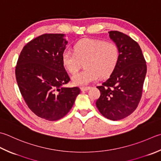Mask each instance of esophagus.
Here are the masks:
<instances>
[{"mask_svg": "<svg viewBox=\"0 0 161 161\" xmlns=\"http://www.w3.org/2000/svg\"><path fill=\"white\" fill-rule=\"evenodd\" d=\"M90 88L91 87H89V86H83L81 88V91H86L89 89H90Z\"/></svg>", "mask_w": 161, "mask_h": 161, "instance_id": "obj_1", "label": "esophagus"}]
</instances>
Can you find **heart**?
<instances>
[{
	"label": "heart",
	"mask_w": 161,
	"mask_h": 161,
	"mask_svg": "<svg viewBox=\"0 0 161 161\" xmlns=\"http://www.w3.org/2000/svg\"><path fill=\"white\" fill-rule=\"evenodd\" d=\"M73 49L74 52H64L62 64L66 70L73 75L84 62V70L72 78L75 86H86L100 76H109L115 70L120 58L119 46L103 40L83 39L75 44Z\"/></svg>",
	"instance_id": "obj_1"
}]
</instances>
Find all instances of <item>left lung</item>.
Here are the masks:
<instances>
[{
	"label": "left lung",
	"instance_id": "8db88e82",
	"mask_svg": "<svg viewBox=\"0 0 161 161\" xmlns=\"http://www.w3.org/2000/svg\"><path fill=\"white\" fill-rule=\"evenodd\" d=\"M109 37L120 49L115 70L100 86V96L96 105L105 118L112 121L132 114L139 104L147 73V64L140 45L127 35L116 31Z\"/></svg>",
	"mask_w": 161,
	"mask_h": 161
}]
</instances>
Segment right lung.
<instances>
[{
    "instance_id": "add662e5",
    "label": "right lung",
    "mask_w": 161,
    "mask_h": 161,
    "mask_svg": "<svg viewBox=\"0 0 161 161\" xmlns=\"http://www.w3.org/2000/svg\"><path fill=\"white\" fill-rule=\"evenodd\" d=\"M68 44L64 34L46 33L24 47L15 68L21 94L31 111L40 118L57 121L68 114L78 87H63L70 79L62 64Z\"/></svg>"
}]
</instances>
